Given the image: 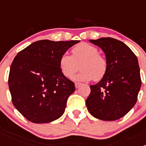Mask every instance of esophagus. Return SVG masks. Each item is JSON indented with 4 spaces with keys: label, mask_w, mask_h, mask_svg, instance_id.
Segmentation results:
<instances>
[{
    "label": "esophagus",
    "mask_w": 146,
    "mask_h": 146,
    "mask_svg": "<svg viewBox=\"0 0 146 146\" xmlns=\"http://www.w3.org/2000/svg\"><path fill=\"white\" fill-rule=\"evenodd\" d=\"M80 85H81V83H80V82H76V83H75V87H76V88H78Z\"/></svg>",
    "instance_id": "34e87169"
}]
</instances>
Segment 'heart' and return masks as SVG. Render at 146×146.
Here are the masks:
<instances>
[{"label":"heart","instance_id":"heart-1","mask_svg":"<svg viewBox=\"0 0 146 146\" xmlns=\"http://www.w3.org/2000/svg\"><path fill=\"white\" fill-rule=\"evenodd\" d=\"M73 55L64 53L59 59L61 73L67 78L72 77L78 68L80 72L73 76L77 82H87L93 80L99 81L104 77L107 71V62L99 54L96 46L88 43L79 44L72 50Z\"/></svg>","mask_w":146,"mask_h":146}]
</instances>
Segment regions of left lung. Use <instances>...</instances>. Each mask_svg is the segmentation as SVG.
Instances as JSON below:
<instances>
[{
    "label": "left lung",
    "mask_w": 146,
    "mask_h": 146,
    "mask_svg": "<svg viewBox=\"0 0 146 146\" xmlns=\"http://www.w3.org/2000/svg\"><path fill=\"white\" fill-rule=\"evenodd\" d=\"M105 54L107 71L95 85L85 104L89 112L103 121H114L126 115L136 104L141 86L138 58L128 46L111 37L93 40Z\"/></svg>",
    "instance_id": "8db88e82"
}]
</instances>
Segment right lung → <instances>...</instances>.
<instances>
[{
  "instance_id": "add662e5",
  "label": "right lung",
  "mask_w": 146,
  "mask_h": 146,
  "mask_svg": "<svg viewBox=\"0 0 146 146\" xmlns=\"http://www.w3.org/2000/svg\"><path fill=\"white\" fill-rule=\"evenodd\" d=\"M79 42L37 41L15 57L8 85L15 107L27 120L49 123L64 114L75 85L61 73L59 59Z\"/></svg>"
}]
</instances>
